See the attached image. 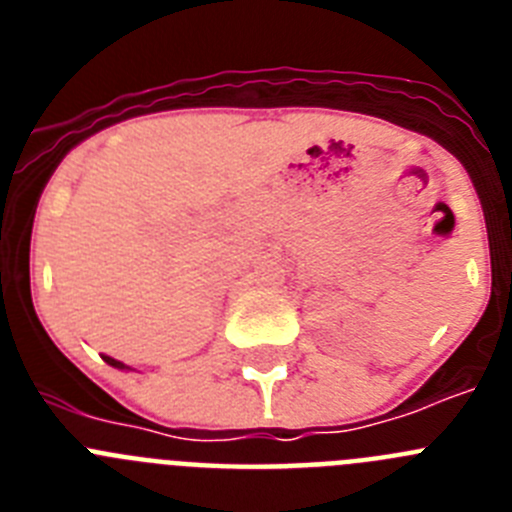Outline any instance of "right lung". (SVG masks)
Segmentation results:
<instances>
[{"label": "right lung", "instance_id": "1", "mask_svg": "<svg viewBox=\"0 0 512 512\" xmlns=\"http://www.w3.org/2000/svg\"><path fill=\"white\" fill-rule=\"evenodd\" d=\"M104 361H107V364L110 366H115V369H125V372H133V369H130L128 364H122V361H117V359H112V356H102Z\"/></svg>", "mask_w": 512, "mask_h": 512}]
</instances>
